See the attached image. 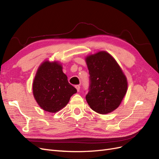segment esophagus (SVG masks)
Listing matches in <instances>:
<instances>
[{
    "label": "esophagus",
    "mask_w": 159,
    "mask_h": 159,
    "mask_svg": "<svg viewBox=\"0 0 159 159\" xmlns=\"http://www.w3.org/2000/svg\"><path fill=\"white\" fill-rule=\"evenodd\" d=\"M75 87L77 91H80V85H76L75 86Z\"/></svg>",
    "instance_id": "34e87169"
}]
</instances>
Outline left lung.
<instances>
[{"instance_id": "left-lung-1", "label": "left lung", "mask_w": 159, "mask_h": 159, "mask_svg": "<svg viewBox=\"0 0 159 159\" xmlns=\"http://www.w3.org/2000/svg\"><path fill=\"white\" fill-rule=\"evenodd\" d=\"M89 86L85 99L89 107L100 114L116 109L127 89L126 77L113 57L99 52L86 58Z\"/></svg>"}]
</instances>
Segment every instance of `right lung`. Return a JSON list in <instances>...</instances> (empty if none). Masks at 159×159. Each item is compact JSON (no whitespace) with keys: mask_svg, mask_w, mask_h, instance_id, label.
<instances>
[{"mask_svg":"<svg viewBox=\"0 0 159 159\" xmlns=\"http://www.w3.org/2000/svg\"><path fill=\"white\" fill-rule=\"evenodd\" d=\"M33 94L40 107L56 113L64 107L77 89L69 84L57 62L46 61L38 68L33 82Z\"/></svg>","mask_w":159,"mask_h":159,"instance_id":"obj_1","label":"right lung"}]
</instances>
